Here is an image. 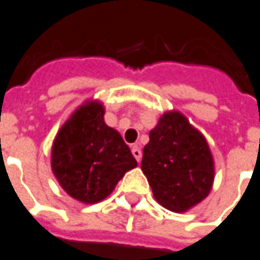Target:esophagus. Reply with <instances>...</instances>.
<instances>
[{
    "label": "esophagus",
    "mask_w": 260,
    "mask_h": 260,
    "mask_svg": "<svg viewBox=\"0 0 260 260\" xmlns=\"http://www.w3.org/2000/svg\"><path fill=\"white\" fill-rule=\"evenodd\" d=\"M132 154H133V156L137 159V162H140L141 161V156H143V152H141V150H140L139 145H134L133 148H132Z\"/></svg>",
    "instance_id": "esophagus-1"
}]
</instances>
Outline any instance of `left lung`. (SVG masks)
<instances>
[{
    "label": "left lung",
    "mask_w": 260,
    "mask_h": 260,
    "mask_svg": "<svg viewBox=\"0 0 260 260\" xmlns=\"http://www.w3.org/2000/svg\"><path fill=\"white\" fill-rule=\"evenodd\" d=\"M141 169L165 209L185 213L209 196L214 159L207 140L178 110L165 112L150 132Z\"/></svg>",
    "instance_id": "1"
}]
</instances>
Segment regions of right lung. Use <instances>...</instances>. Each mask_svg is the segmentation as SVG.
Listing matches in <instances>:
<instances>
[{
  "label": "right lung",
  "instance_id": "right-lung-1",
  "mask_svg": "<svg viewBox=\"0 0 260 260\" xmlns=\"http://www.w3.org/2000/svg\"><path fill=\"white\" fill-rule=\"evenodd\" d=\"M96 99L86 101L60 127L51 147V171L64 192L84 204L102 202L137 161L120 133L104 119Z\"/></svg>",
  "mask_w": 260,
  "mask_h": 260
}]
</instances>
